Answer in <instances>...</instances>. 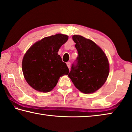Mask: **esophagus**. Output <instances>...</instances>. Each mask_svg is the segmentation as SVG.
<instances>
[{"label":"esophagus","mask_w":132,"mask_h":132,"mask_svg":"<svg viewBox=\"0 0 132 132\" xmlns=\"http://www.w3.org/2000/svg\"><path fill=\"white\" fill-rule=\"evenodd\" d=\"M66 64H67V66H68V67L69 68V69H70V65H71L70 62H67V63H66Z\"/></svg>","instance_id":"34e87169"}]
</instances>
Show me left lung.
Segmentation results:
<instances>
[{
  "instance_id": "8db88e82",
  "label": "left lung",
  "mask_w": 132,
  "mask_h": 132,
  "mask_svg": "<svg viewBox=\"0 0 132 132\" xmlns=\"http://www.w3.org/2000/svg\"><path fill=\"white\" fill-rule=\"evenodd\" d=\"M72 38L78 56L68 76L81 92L93 93L101 87L108 76V59L101 49L91 40L77 35Z\"/></svg>"
}]
</instances>
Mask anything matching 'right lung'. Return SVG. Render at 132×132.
<instances>
[{
  "label": "right lung",
  "instance_id": "obj_1",
  "mask_svg": "<svg viewBox=\"0 0 132 132\" xmlns=\"http://www.w3.org/2000/svg\"><path fill=\"white\" fill-rule=\"evenodd\" d=\"M68 39L66 35H52L36 42L27 51L22 62V70L31 87L49 92L56 86L60 77L68 75V66L57 54Z\"/></svg>",
  "mask_w": 132,
  "mask_h": 132
}]
</instances>
